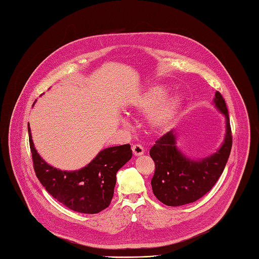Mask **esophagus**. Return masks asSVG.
Listing matches in <instances>:
<instances>
[{
  "label": "esophagus",
  "mask_w": 259,
  "mask_h": 259,
  "mask_svg": "<svg viewBox=\"0 0 259 259\" xmlns=\"http://www.w3.org/2000/svg\"><path fill=\"white\" fill-rule=\"evenodd\" d=\"M132 150H133V153L135 156H140L144 153V148L141 145H138V144L133 145Z\"/></svg>",
  "instance_id": "1"
}]
</instances>
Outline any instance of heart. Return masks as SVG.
<instances>
[{
	"label": "heart",
	"mask_w": 259,
	"mask_h": 259,
	"mask_svg": "<svg viewBox=\"0 0 259 259\" xmlns=\"http://www.w3.org/2000/svg\"><path fill=\"white\" fill-rule=\"evenodd\" d=\"M167 88L161 85L147 87L135 95L130 110L136 114H148L147 124L152 133H165L173 127L184 109V97L172 94L167 97Z\"/></svg>",
	"instance_id": "1"
}]
</instances>
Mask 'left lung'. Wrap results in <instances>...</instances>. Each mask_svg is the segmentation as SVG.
I'll list each match as a JSON object with an SVG mask.
<instances>
[{"mask_svg": "<svg viewBox=\"0 0 259 259\" xmlns=\"http://www.w3.org/2000/svg\"><path fill=\"white\" fill-rule=\"evenodd\" d=\"M212 105L225 117L224 140L217 151L194 160L177 147V134L173 130L158 139L149 151L155 165L152 192L168 206L185 205L200 199L223 173L232 146L231 128L226 104L220 92H215Z\"/></svg>", "mask_w": 259, "mask_h": 259, "instance_id": "1", "label": "left lung"}]
</instances>
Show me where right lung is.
<instances>
[{"mask_svg":"<svg viewBox=\"0 0 259 259\" xmlns=\"http://www.w3.org/2000/svg\"><path fill=\"white\" fill-rule=\"evenodd\" d=\"M28 132L36 176L55 199L83 213H97L110 205L116 173L133 155L130 144L105 148L85 167L64 171L49 165L37 152L29 123Z\"/></svg>","mask_w":259,"mask_h":259,"instance_id":"add662e5","label":"right lung"}]
</instances>
